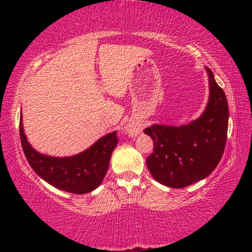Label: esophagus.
<instances>
[{"instance_id":"esophagus-1","label":"esophagus","mask_w":252,"mask_h":252,"mask_svg":"<svg viewBox=\"0 0 252 252\" xmlns=\"http://www.w3.org/2000/svg\"><path fill=\"white\" fill-rule=\"evenodd\" d=\"M129 133L133 136V135H136L139 133V129L138 127H135V126H131L130 129H129Z\"/></svg>"}]
</instances>
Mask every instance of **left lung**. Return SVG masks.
<instances>
[{
	"mask_svg": "<svg viewBox=\"0 0 252 252\" xmlns=\"http://www.w3.org/2000/svg\"><path fill=\"white\" fill-rule=\"evenodd\" d=\"M209 75L206 110L189 125H153L144 133L153 140V152L147 158L151 176L161 185L185 188L208 177L222 158L227 141L229 109L222 89Z\"/></svg>",
	"mask_w": 252,
	"mask_h": 252,
	"instance_id": "left-lung-1",
	"label": "left lung"
}]
</instances>
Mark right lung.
<instances>
[{
	"label": "right lung",
	"instance_id": "obj_1",
	"mask_svg": "<svg viewBox=\"0 0 252 252\" xmlns=\"http://www.w3.org/2000/svg\"><path fill=\"white\" fill-rule=\"evenodd\" d=\"M20 138L23 152L32 169L51 186L66 192L89 193L101 185L108 171L111 155L117 147V131L102 136L79 155L55 158L42 155L31 147L25 136L22 113L20 117Z\"/></svg>",
	"mask_w": 252,
	"mask_h": 252
}]
</instances>
